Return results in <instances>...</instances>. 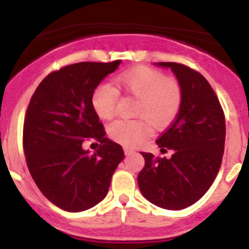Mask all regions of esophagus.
<instances>
[{
	"label": "esophagus",
	"mask_w": 249,
	"mask_h": 249,
	"mask_svg": "<svg viewBox=\"0 0 249 249\" xmlns=\"http://www.w3.org/2000/svg\"><path fill=\"white\" fill-rule=\"evenodd\" d=\"M133 153H135V149L128 148V147H124V155L129 156V155H133Z\"/></svg>",
	"instance_id": "esophagus-1"
}]
</instances>
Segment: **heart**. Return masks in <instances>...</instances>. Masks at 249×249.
Instances as JSON below:
<instances>
[{"instance_id": "heart-1", "label": "heart", "mask_w": 249, "mask_h": 249, "mask_svg": "<svg viewBox=\"0 0 249 249\" xmlns=\"http://www.w3.org/2000/svg\"><path fill=\"white\" fill-rule=\"evenodd\" d=\"M116 81L127 93L140 100L135 116L143 118L117 120L109 124V137L123 146L132 147L141 143L151 133L150 123L155 128H164L179 112L182 105L181 86L157 70L149 67L132 68L118 74ZM117 101L118 91L108 83L97 86L92 94V106L101 118L113 116Z\"/></svg>"}]
</instances>
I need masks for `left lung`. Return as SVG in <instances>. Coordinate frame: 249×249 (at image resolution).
Returning a JSON list of instances; mask_svg holds the SVG:
<instances>
[{
	"instance_id": "left-lung-1",
	"label": "left lung",
	"mask_w": 249,
	"mask_h": 249,
	"mask_svg": "<svg viewBox=\"0 0 249 249\" xmlns=\"http://www.w3.org/2000/svg\"><path fill=\"white\" fill-rule=\"evenodd\" d=\"M155 65L171 68L181 86L182 105L175 122L157 140L160 149H172V156L141 152L144 167L137 181L151 203L178 211L196 203L214 181L224 152L226 122L218 98L201 73L175 62Z\"/></svg>"
}]
</instances>
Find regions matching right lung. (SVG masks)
I'll return each instance as SVG.
<instances>
[{"instance_id":"obj_1","label":"right lung","mask_w":249,"mask_h":249,"mask_svg":"<svg viewBox=\"0 0 249 249\" xmlns=\"http://www.w3.org/2000/svg\"><path fill=\"white\" fill-rule=\"evenodd\" d=\"M121 61L80 62L48 74L35 91L26 112L23 148L30 173L46 198L67 212L100 203L124 157L122 147L106 137L92 106V94ZM87 138L101 144L83 149Z\"/></svg>"}]
</instances>
